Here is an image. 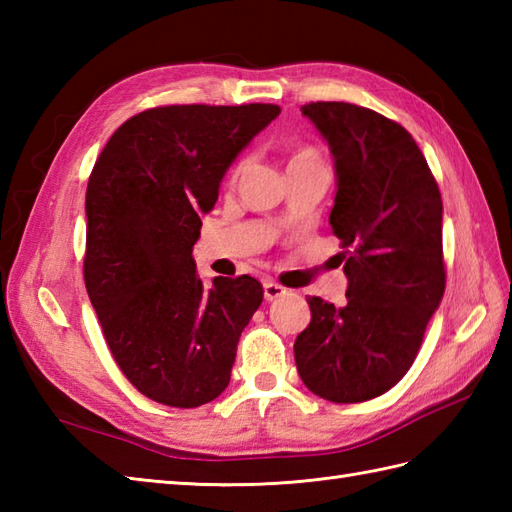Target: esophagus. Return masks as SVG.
<instances>
[{
  "label": "esophagus",
  "instance_id": "obj_1",
  "mask_svg": "<svg viewBox=\"0 0 512 512\" xmlns=\"http://www.w3.org/2000/svg\"><path fill=\"white\" fill-rule=\"evenodd\" d=\"M286 295V288L275 284V281H264V297L266 301H275L279 297Z\"/></svg>",
  "mask_w": 512,
  "mask_h": 512
}]
</instances>
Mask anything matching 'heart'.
<instances>
[{
  "label": "heart",
  "mask_w": 512,
  "mask_h": 512,
  "mask_svg": "<svg viewBox=\"0 0 512 512\" xmlns=\"http://www.w3.org/2000/svg\"><path fill=\"white\" fill-rule=\"evenodd\" d=\"M306 160H319L317 151H312V149H299L297 154L290 158V165H297V162H306ZM246 165H248V160H246V158H244V160H239L237 165H235V169H233V178H237L239 173H242V171L246 169Z\"/></svg>",
  "instance_id": "obj_1"
}]
</instances>
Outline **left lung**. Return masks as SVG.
I'll return each mask as SVG.
<instances>
[{
    "label": "left lung",
    "instance_id": "8db88e82",
    "mask_svg": "<svg viewBox=\"0 0 512 512\" xmlns=\"http://www.w3.org/2000/svg\"><path fill=\"white\" fill-rule=\"evenodd\" d=\"M301 112L332 151L330 224L350 257L345 306L308 299L297 372L330 402L372 400L409 372L444 295L440 189L416 140L383 114L336 101Z\"/></svg>",
    "mask_w": 512,
    "mask_h": 512
}]
</instances>
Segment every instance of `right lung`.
I'll list each match as a JSON object with an SVG mask.
<instances>
[{
  "label": "right lung",
  "mask_w": 512,
  "mask_h": 512,
  "mask_svg": "<svg viewBox=\"0 0 512 512\" xmlns=\"http://www.w3.org/2000/svg\"><path fill=\"white\" fill-rule=\"evenodd\" d=\"M281 107L167 105L107 140L85 193L83 277L116 365L140 394L191 409L231 380L237 341L264 288L195 273L193 244L220 182Z\"/></svg>",
  "instance_id": "1"
}]
</instances>
